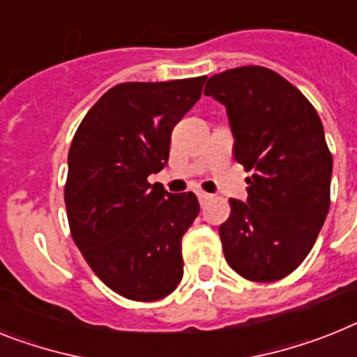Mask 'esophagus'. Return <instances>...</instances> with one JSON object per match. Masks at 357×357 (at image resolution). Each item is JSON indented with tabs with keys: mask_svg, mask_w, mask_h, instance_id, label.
Wrapping results in <instances>:
<instances>
[{
	"mask_svg": "<svg viewBox=\"0 0 357 357\" xmlns=\"http://www.w3.org/2000/svg\"><path fill=\"white\" fill-rule=\"evenodd\" d=\"M197 199H199V203H202V205H205V203L211 199V194H206V192H203V190H199V192H197Z\"/></svg>",
	"mask_w": 357,
	"mask_h": 357,
	"instance_id": "esophagus-1",
	"label": "esophagus"
}]
</instances>
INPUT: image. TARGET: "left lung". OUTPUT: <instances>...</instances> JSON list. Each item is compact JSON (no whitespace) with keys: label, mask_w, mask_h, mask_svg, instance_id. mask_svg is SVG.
I'll use <instances>...</instances> for the list:
<instances>
[{"label":"left lung","mask_w":357,"mask_h":357,"mask_svg":"<svg viewBox=\"0 0 357 357\" xmlns=\"http://www.w3.org/2000/svg\"><path fill=\"white\" fill-rule=\"evenodd\" d=\"M205 96L225 105L236 161L252 170L247 202L230 199L220 227L225 259L245 280H281L308 256L331 206L321 119L292 83L256 65L212 76Z\"/></svg>","instance_id":"1"}]
</instances>
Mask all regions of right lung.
Masks as SVG:
<instances>
[{
    "instance_id": "1",
    "label": "right lung",
    "mask_w": 357,
    "mask_h": 357,
    "mask_svg": "<svg viewBox=\"0 0 357 357\" xmlns=\"http://www.w3.org/2000/svg\"><path fill=\"white\" fill-rule=\"evenodd\" d=\"M205 79L112 86L74 134L65 185L70 234L94 274L123 298L155 301L183 278L181 238L199 203L146 178L169 160L172 128L202 98Z\"/></svg>"
}]
</instances>
